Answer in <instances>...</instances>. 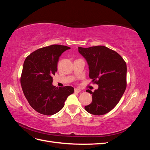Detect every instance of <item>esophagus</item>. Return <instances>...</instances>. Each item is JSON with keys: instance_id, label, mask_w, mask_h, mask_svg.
I'll use <instances>...</instances> for the list:
<instances>
[{"instance_id": "34e87169", "label": "esophagus", "mask_w": 150, "mask_h": 150, "mask_svg": "<svg viewBox=\"0 0 150 150\" xmlns=\"http://www.w3.org/2000/svg\"><path fill=\"white\" fill-rule=\"evenodd\" d=\"M74 91H75L76 93H79L81 92V90H80L79 89H78V88H75V89H74Z\"/></svg>"}]
</instances>
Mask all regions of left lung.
I'll use <instances>...</instances> for the list:
<instances>
[{"label": "left lung", "mask_w": 150, "mask_h": 150, "mask_svg": "<svg viewBox=\"0 0 150 150\" xmlns=\"http://www.w3.org/2000/svg\"><path fill=\"white\" fill-rule=\"evenodd\" d=\"M78 51L88 62L89 78L98 84L94 92L86 90L93 99L85 110L94 115L106 114L117 105L125 91L126 62L118 53L103 46L78 47Z\"/></svg>", "instance_id": "obj_1"}]
</instances>
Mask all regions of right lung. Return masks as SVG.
I'll use <instances>...</instances> for the list:
<instances>
[{
  "instance_id": "add662e5",
  "label": "right lung",
  "mask_w": 150,
  "mask_h": 150,
  "mask_svg": "<svg viewBox=\"0 0 150 150\" xmlns=\"http://www.w3.org/2000/svg\"><path fill=\"white\" fill-rule=\"evenodd\" d=\"M69 49L62 45H51L36 50L24 61L21 77L22 89L30 106L40 114H56L74 93L72 86L56 88L52 85V76L57 71L59 58Z\"/></svg>"
}]
</instances>
